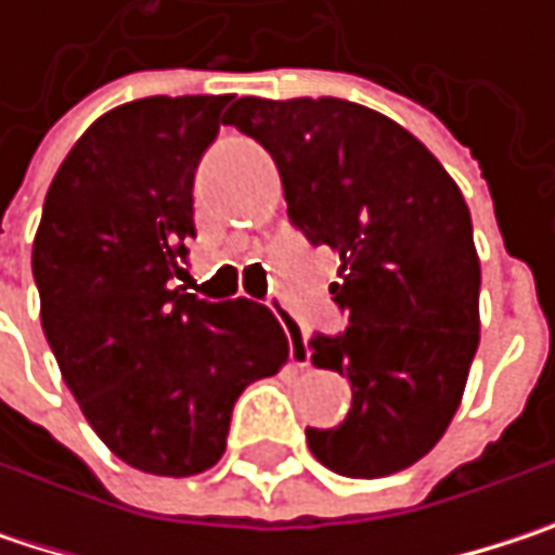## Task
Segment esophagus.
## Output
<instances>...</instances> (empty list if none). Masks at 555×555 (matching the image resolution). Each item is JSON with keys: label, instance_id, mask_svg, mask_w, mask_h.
<instances>
[{"label": "esophagus", "instance_id": "1", "mask_svg": "<svg viewBox=\"0 0 555 555\" xmlns=\"http://www.w3.org/2000/svg\"><path fill=\"white\" fill-rule=\"evenodd\" d=\"M276 318L279 324L285 327V334H288V357H292V363L295 366H308V357H311V350H308V337H305V327L292 318V311L285 308V305H279L276 301Z\"/></svg>", "mask_w": 555, "mask_h": 555}]
</instances>
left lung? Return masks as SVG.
Here are the masks:
<instances>
[{
  "mask_svg": "<svg viewBox=\"0 0 555 555\" xmlns=\"http://www.w3.org/2000/svg\"><path fill=\"white\" fill-rule=\"evenodd\" d=\"M267 147L288 221L340 257L331 295L347 331L314 334V366L350 379L311 453L350 479L408 469L450 427L479 347V257L460 185L391 118L347 99L244 95L224 115Z\"/></svg>",
  "mask_w": 555,
  "mask_h": 555,
  "instance_id": "obj_1",
  "label": "left lung"
}]
</instances>
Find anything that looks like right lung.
Instances as JSON below:
<instances>
[{
    "label": "right lung",
    "mask_w": 555,
    "mask_h": 555,
    "mask_svg": "<svg viewBox=\"0 0 555 555\" xmlns=\"http://www.w3.org/2000/svg\"><path fill=\"white\" fill-rule=\"evenodd\" d=\"M231 95H151L73 144L44 198L31 270L63 383L102 443L154 476L211 469L241 391L288 340L250 298L205 301L185 276L192 185Z\"/></svg>",
    "instance_id": "obj_1"
}]
</instances>
